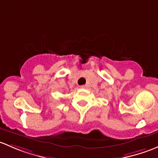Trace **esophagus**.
<instances>
[{
    "mask_svg": "<svg viewBox=\"0 0 158 158\" xmlns=\"http://www.w3.org/2000/svg\"><path fill=\"white\" fill-rule=\"evenodd\" d=\"M81 88L87 89V88H88V86H87V84H85V85H82V86H81Z\"/></svg>",
    "mask_w": 158,
    "mask_h": 158,
    "instance_id": "34e87169",
    "label": "esophagus"
}]
</instances>
